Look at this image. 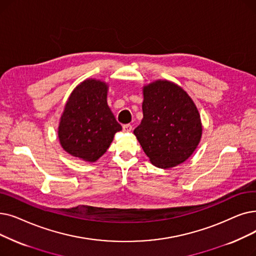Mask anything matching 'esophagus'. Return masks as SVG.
Instances as JSON below:
<instances>
[{"mask_svg": "<svg viewBox=\"0 0 256 256\" xmlns=\"http://www.w3.org/2000/svg\"><path fill=\"white\" fill-rule=\"evenodd\" d=\"M122 130H124V132H130L132 130V126L130 124H124V126H122Z\"/></svg>", "mask_w": 256, "mask_h": 256, "instance_id": "obj_1", "label": "esophagus"}]
</instances>
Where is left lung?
<instances>
[{"instance_id": "left-lung-1", "label": "left lung", "mask_w": 256, "mask_h": 256, "mask_svg": "<svg viewBox=\"0 0 256 256\" xmlns=\"http://www.w3.org/2000/svg\"><path fill=\"white\" fill-rule=\"evenodd\" d=\"M143 95V119L134 134L154 166L174 168L190 157L201 139L198 108L182 88L168 80L144 86Z\"/></svg>"}]
</instances>
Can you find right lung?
<instances>
[{
    "mask_svg": "<svg viewBox=\"0 0 256 256\" xmlns=\"http://www.w3.org/2000/svg\"><path fill=\"white\" fill-rule=\"evenodd\" d=\"M106 91L104 82L86 80L69 97L60 118L58 137L62 148L73 157L95 162L121 130L106 104Z\"/></svg>",
    "mask_w": 256,
    "mask_h": 256,
    "instance_id": "1",
    "label": "right lung"
}]
</instances>
